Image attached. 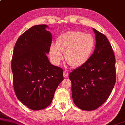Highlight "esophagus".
I'll use <instances>...</instances> for the list:
<instances>
[{"instance_id":"1","label":"esophagus","mask_w":125,"mask_h":125,"mask_svg":"<svg viewBox=\"0 0 125 125\" xmlns=\"http://www.w3.org/2000/svg\"><path fill=\"white\" fill-rule=\"evenodd\" d=\"M68 72H66V71H64V72H63V75H64V77H65V78H66V77H68Z\"/></svg>"}]
</instances>
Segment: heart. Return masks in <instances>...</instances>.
<instances>
[{"instance_id": "heart-1", "label": "heart", "mask_w": 125, "mask_h": 125, "mask_svg": "<svg viewBox=\"0 0 125 125\" xmlns=\"http://www.w3.org/2000/svg\"><path fill=\"white\" fill-rule=\"evenodd\" d=\"M95 41L91 34L79 31H71L58 37L56 43H52L49 56L52 62L59 65L64 58L70 65L79 67L88 61L94 49Z\"/></svg>"}]
</instances>
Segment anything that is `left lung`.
Wrapping results in <instances>:
<instances>
[{"mask_svg":"<svg viewBox=\"0 0 125 125\" xmlns=\"http://www.w3.org/2000/svg\"><path fill=\"white\" fill-rule=\"evenodd\" d=\"M96 38L94 53L83 65L70 73L75 105L94 110L108 99L116 80V58L107 37L93 29Z\"/></svg>","mask_w":125,"mask_h":125,"instance_id":"obj_1","label":"left lung"}]
</instances>
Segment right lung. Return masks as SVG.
Returning a JSON list of instances; mask_svg holds the SVG:
<instances>
[{
	"label": "right lung",
	"instance_id": "obj_1",
	"mask_svg": "<svg viewBox=\"0 0 125 125\" xmlns=\"http://www.w3.org/2000/svg\"><path fill=\"white\" fill-rule=\"evenodd\" d=\"M46 25H34L18 37L13 51L11 68L16 96L33 110L46 108L64 79L63 70L52 65L49 52L52 35Z\"/></svg>",
	"mask_w": 125,
	"mask_h": 125
}]
</instances>
